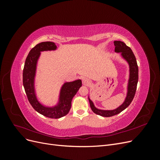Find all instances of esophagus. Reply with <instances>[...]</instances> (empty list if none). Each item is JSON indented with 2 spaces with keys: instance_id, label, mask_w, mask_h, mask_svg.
<instances>
[{
  "instance_id": "obj_1",
  "label": "esophagus",
  "mask_w": 160,
  "mask_h": 160,
  "mask_svg": "<svg viewBox=\"0 0 160 160\" xmlns=\"http://www.w3.org/2000/svg\"><path fill=\"white\" fill-rule=\"evenodd\" d=\"M83 84L86 86H89L91 84V81L88 78H83Z\"/></svg>"
}]
</instances>
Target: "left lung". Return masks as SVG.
<instances>
[{
  "label": "left lung",
  "instance_id": "8db88e82",
  "mask_svg": "<svg viewBox=\"0 0 160 160\" xmlns=\"http://www.w3.org/2000/svg\"><path fill=\"white\" fill-rule=\"evenodd\" d=\"M115 51L121 52L122 56L128 61L129 65V79L128 86V94L123 103L114 110H101L97 109L89 98V101L90 107L92 111L96 114L103 116V117H111V116L119 114L125 109H126L132 103L135 94L138 82V66L136 59L131 48L127 46L123 42L119 41H114Z\"/></svg>",
  "mask_w": 160,
  "mask_h": 160
}]
</instances>
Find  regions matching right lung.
Returning <instances> with one entry per match:
<instances>
[{
	"label": "right lung",
	"instance_id": "right-lung-1",
	"mask_svg": "<svg viewBox=\"0 0 160 160\" xmlns=\"http://www.w3.org/2000/svg\"><path fill=\"white\" fill-rule=\"evenodd\" d=\"M56 49L57 46L53 42L47 41L38 43L28 53L22 72L23 86L32 107L38 113L52 119H59L69 112L72 99L82 85L80 79L65 83L61 89L59 103L55 107H45L38 102L34 88L37 61L41 51H52Z\"/></svg>",
	"mask_w": 160,
	"mask_h": 160
}]
</instances>
